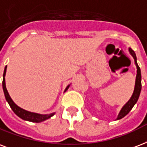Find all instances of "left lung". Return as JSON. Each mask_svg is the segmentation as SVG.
Masks as SVG:
<instances>
[{
	"instance_id": "1",
	"label": "left lung",
	"mask_w": 147,
	"mask_h": 147,
	"mask_svg": "<svg viewBox=\"0 0 147 147\" xmlns=\"http://www.w3.org/2000/svg\"><path fill=\"white\" fill-rule=\"evenodd\" d=\"M129 51L131 55L133 56V59H134V63L136 66V80H135V86H134L133 95L131 96L130 98L129 99L128 102L122 107L119 113L118 116H117V118L116 119V120L123 118L124 116H126L129 113V111L133 109V106H135V104L137 102L140 95L141 88H142V85H141V71L138 64H137L136 54L130 48H129Z\"/></svg>"
}]
</instances>
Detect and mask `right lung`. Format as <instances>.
Segmentation results:
<instances>
[{"label": "right lung", "mask_w": 147, "mask_h": 147, "mask_svg": "<svg viewBox=\"0 0 147 147\" xmlns=\"http://www.w3.org/2000/svg\"><path fill=\"white\" fill-rule=\"evenodd\" d=\"M6 71H7V65L5 66L4 68V74H3V82H2V86H3V91H4V96H5V98H6L7 102H8L9 106H11V109L13 110L14 113L16 114L17 116L20 117L22 119L26 121H29V122H32V123H41V122H43V121L46 120L48 119L51 118V116H53L55 113H52L50 114H40L37 113H33V112H29V111H27L24 109L19 107L18 106H17L16 104L14 103V102L12 100V98H11V96L9 95L8 92L6 88V84H5V75H6ZM71 85V84H70ZM67 86V87L65 89V92H66L68 90V88H69V86Z\"/></svg>", "instance_id": "add662e5"}]
</instances>
